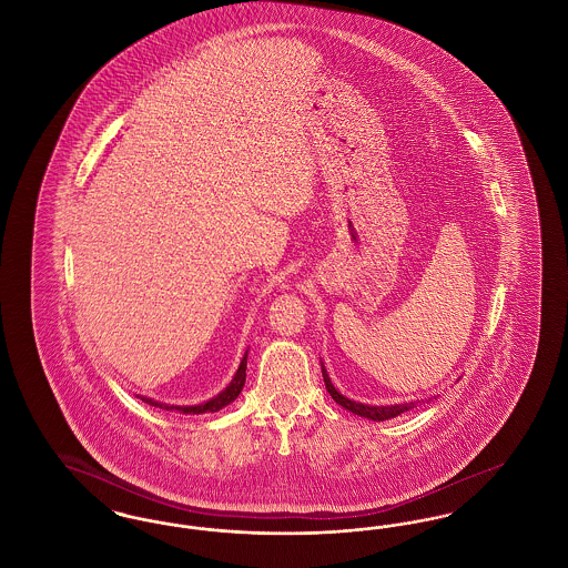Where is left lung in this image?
I'll return each mask as SVG.
<instances>
[{
  "label": "left lung",
  "instance_id": "obj_1",
  "mask_svg": "<svg viewBox=\"0 0 568 568\" xmlns=\"http://www.w3.org/2000/svg\"><path fill=\"white\" fill-rule=\"evenodd\" d=\"M322 373H324L325 389L329 392V396L334 398V403H338L343 408L352 410L353 415H359V417H366V419H373V422H385V419L398 417L400 413H406V410H410V408H415V406L419 405V403H405V405L392 406L362 405V403H355V400L345 398L341 392H336V387L332 385V381H329L327 373H325L324 364H322ZM428 400H433V398H428ZM434 400H436V396H434ZM422 403H424V400H422Z\"/></svg>",
  "mask_w": 568,
  "mask_h": 568
}]
</instances>
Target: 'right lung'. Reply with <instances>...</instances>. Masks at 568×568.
Listing matches in <instances>:
<instances>
[{"label":"right lung","mask_w":568,"mask_h":568,"mask_svg":"<svg viewBox=\"0 0 568 568\" xmlns=\"http://www.w3.org/2000/svg\"><path fill=\"white\" fill-rule=\"evenodd\" d=\"M244 381H246V353H244L243 362H241V366H239V371H236V375L232 378V383L215 396L213 400H209V403H204V405H195V406H174V405H162V403H155V400H151V398H142L140 396V400L142 403H146V405L151 406H160V408H165V410H179V413H185V415H200V413H215L219 408H223V406L230 405V403H234L236 398H239V394L243 392Z\"/></svg>","instance_id":"1"}]
</instances>
